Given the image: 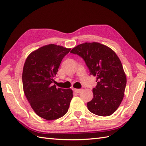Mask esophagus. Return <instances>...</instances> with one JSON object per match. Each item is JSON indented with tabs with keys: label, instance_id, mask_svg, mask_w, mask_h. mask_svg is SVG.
I'll return each mask as SVG.
<instances>
[{
	"label": "esophagus",
	"instance_id": "esophagus-1",
	"mask_svg": "<svg viewBox=\"0 0 146 146\" xmlns=\"http://www.w3.org/2000/svg\"><path fill=\"white\" fill-rule=\"evenodd\" d=\"M73 90H74V92H76V93H80L82 90L80 89H74Z\"/></svg>",
	"mask_w": 146,
	"mask_h": 146
}]
</instances>
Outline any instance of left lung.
Masks as SVG:
<instances>
[{"label": "left lung", "mask_w": 146, "mask_h": 146, "mask_svg": "<svg viewBox=\"0 0 146 146\" xmlns=\"http://www.w3.org/2000/svg\"><path fill=\"white\" fill-rule=\"evenodd\" d=\"M70 52L82 58L90 74L97 76L94 97L87 104L89 111L100 116L113 114L122 101L127 84L119 58L111 48L96 42L79 44Z\"/></svg>", "instance_id": "1"}]
</instances>
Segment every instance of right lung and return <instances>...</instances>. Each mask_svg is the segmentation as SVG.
<instances>
[{
    "mask_svg": "<svg viewBox=\"0 0 146 146\" xmlns=\"http://www.w3.org/2000/svg\"><path fill=\"white\" fill-rule=\"evenodd\" d=\"M70 50L50 44L31 53L25 62L24 92L33 110L46 120L59 119L68 110L72 90L57 88L53 82L62 59Z\"/></svg>",
    "mask_w": 146,
    "mask_h": 146,
    "instance_id": "add662e5",
    "label": "right lung"
}]
</instances>
